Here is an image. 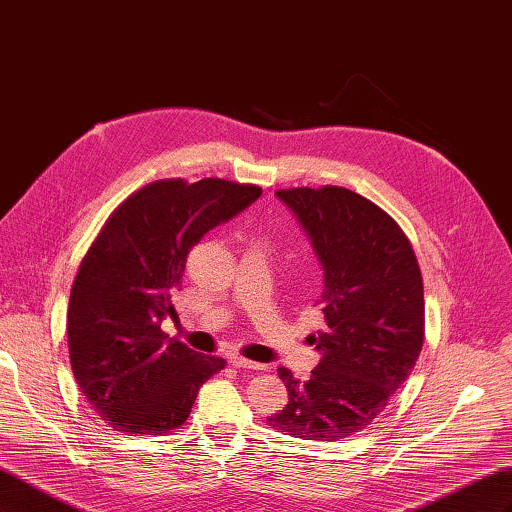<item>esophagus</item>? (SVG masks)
<instances>
[{"mask_svg": "<svg viewBox=\"0 0 512 512\" xmlns=\"http://www.w3.org/2000/svg\"><path fill=\"white\" fill-rule=\"evenodd\" d=\"M230 365H232V367H239V369H262L260 363L247 361V359H243V356H239V354H232V356H230Z\"/></svg>", "mask_w": 512, "mask_h": 512, "instance_id": "obj_1", "label": "esophagus"}]
</instances>
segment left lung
I'll list each match as a JSON object with an SVG mask.
<instances>
[{"label":"left lung","instance_id":"left-lung-1","mask_svg":"<svg viewBox=\"0 0 512 512\" xmlns=\"http://www.w3.org/2000/svg\"><path fill=\"white\" fill-rule=\"evenodd\" d=\"M275 196L297 215L324 271L327 327L309 335L320 363L307 382L277 369L288 404L267 423L335 442L365 429L412 374L425 337L423 277L404 230L361 194L324 185Z\"/></svg>","mask_w":512,"mask_h":512}]
</instances>
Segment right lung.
Segmentation results:
<instances>
[{
  "label": "right lung",
  "mask_w": 512,
  "mask_h": 512,
  "mask_svg": "<svg viewBox=\"0 0 512 512\" xmlns=\"http://www.w3.org/2000/svg\"><path fill=\"white\" fill-rule=\"evenodd\" d=\"M262 194L224 179L153 181L111 213L74 277L68 348L76 384L102 421L162 436L181 427L198 389L224 369L220 356L168 339L185 260L211 228Z\"/></svg>",
  "instance_id": "add662e5"
}]
</instances>
